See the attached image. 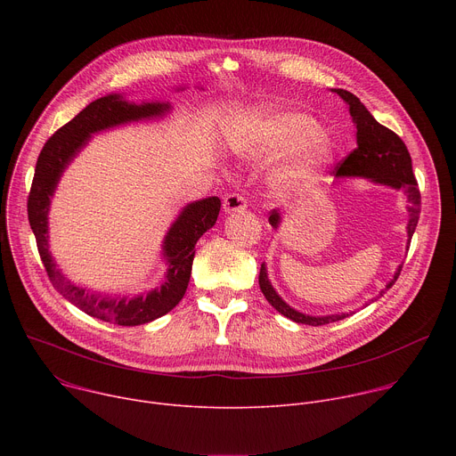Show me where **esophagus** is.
I'll list each match as a JSON object with an SVG mask.
<instances>
[{
  "mask_svg": "<svg viewBox=\"0 0 456 456\" xmlns=\"http://www.w3.org/2000/svg\"><path fill=\"white\" fill-rule=\"evenodd\" d=\"M245 208H247V202L238 192H231L224 199V211L225 213H238V211H243Z\"/></svg>",
  "mask_w": 456,
  "mask_h": 456,
  "instance_id": "34e87169",
  "label": "esophagus"
}]
</instances>
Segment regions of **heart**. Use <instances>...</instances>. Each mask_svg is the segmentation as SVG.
<instances>
[{
    "mask_svg": "<svg viewBox=\"0 0 456 456\" xmlns=\"http://www.w3.org/2000/svg\"><path fill=\"white\" fill-rule=\"evenodd\" d=\"M240 146L252 153L278 155L299 150L287 178L290 182H303L330 164L334 148L330 141L321 134L319 124L296 111L271 113L252 120L248 132L240 137Z\"/></svg>",
    "mask_w": 456,
    "mask_h": 456,
    "instance_id": "b5f03b06",
    "label": "heart"
}]
</instances>
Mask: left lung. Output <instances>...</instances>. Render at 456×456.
<instances>
[{
    "mask_svg": "<svg viewBox=\"0 0 456 456\" xmlns=\"http://www.w3.org/2000/svg\"><path fill=\"white\" fill-rule=\"evenodd\" d=\"M336 92L348 106H350V115L354 118V124L357 127V148L336 167V176H362L370 178L375 183L389 185L394 189H403L408 194V211H410V222H408V245L411 241V236L415 232V227L419 224V215H420V192H419V183L413 175L411 167V157L403 142V139L394 134L392 129H387L386 126L379 124L373 115L366 110V106L350 92L334 88ZM269 222L274 229L280 227L281 224V213L280 209H273ZM410 248V247H408ZM403 271V265L397 269L394 274L392 281L386 285V289H392L394 283L397 281L399 274ZM259 289H262L265 299L285 317L310 324V327H321V324H329L341 321L348 317V314H332V315H306L297 310H294L290 305H287L280 294L274 290V287L269 281L265 264H262V269H259ZM384 290H380V296Z\"/></svg>",
    "mask_w": 456,
    "mask_h": 456,
    "instance_id": "obj_1",
    "label": "left lung"
}]
</instances>
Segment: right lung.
I'll return each mask as SVG.
<instances>
[{"label":"right lung","instance_id":"add662e5","mask_svg":"<svg viewBox=\"0 0 456 456\" xmlns=\"http://www.w3.org/2000/svg\"><path fill=\"white\" fill-rule=\"evenodd\" d=\"M169 110L171 106L167 102L135 104L124 101L117 94L90 102L83 111H79L70 122L59 127L46 141L37 157L34 180L28 194L27 208L30 229L36 236L41 262L53 289H57V292L62 294L64 299H69L88 315L106 322L120 324V327H137V324L150 322L167 314L180 303L191 278L194 245H197L206 231H209L216 224L222 206L220 199L209 197L192 202L182 209L178 218L169 227L162 245L164 257L167 259V273L164 283L151 292L135 297H111L95 294L64 278L48 250L50 199L53 197V191L62 171L67 169L74 157L88 144L94 134L127 122L164 117Z\"/></svg>","mask_w":456,"mask_h":456}]
</instances>
